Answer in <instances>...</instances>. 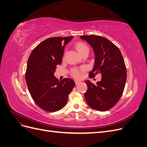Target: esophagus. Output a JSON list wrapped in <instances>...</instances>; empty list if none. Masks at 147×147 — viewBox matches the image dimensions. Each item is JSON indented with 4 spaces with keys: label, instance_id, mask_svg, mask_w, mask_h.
I'll return each mask as SVG.
<instances>
[{
    "label": "esophagus",
    "instance_id": "34e87169",
    "mask_svg": "<svg viewBox=\"0 0 147 147\" xmlns=\"http://www.w3.org/2000/svg\"><path fill=\"white\" fill-rule=\"evenodd\" d=\"M75 84H78L80 83V82H78V81H75Z\"/></svg>",
    "mask_w": 147,
    "mask_h": 147
}]
</instances>
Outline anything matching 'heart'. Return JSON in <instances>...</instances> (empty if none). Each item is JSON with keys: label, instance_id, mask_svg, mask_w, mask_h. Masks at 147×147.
I'll use <instances>...</instances> for the list:
<instances>
[{"label": "heart", "instance_id": "b5f03b06", "mask_svg": "<svg viewBox=\"0 0 147 147\" xmlns=\"http://www.w3.org/2000/svg\"><path fill=\"white\" fill-rule=\"evenodd\" d=\"M75 47H76L77 51L79 52V53L81 55H82V54L84 52L89 50L88 46L86 43L82 42H79L77 43L76 45H75ZM84 70H85L84 67L74 68V69H72V72H71V74H72V76L75 78L77 79L81 78L82 77V73L84 72Z\"/></svg>", "mask_w": 147, "mask_h": 147}]
</instances>
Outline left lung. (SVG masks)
<instances>
[{
    "label": "left lung",
    "instance_id": "1",
    "mask_svg": "<svg viewBox=\"0 0 147 147\" xmlns=\"http://www.w3.org/2000/svg\"><path fill=\"white\" fill-rule=\"evenodd\" d=\"M92 47L95 54L94 67L90 77L100 74L102 78L96 84L85 81L88 90L84 98L91 108L100 112L112 109L121 98L125 86L127 70L118 48L109 40L96 35H81Z\"/></svg>",
    "mask_w": 147,
    "mask_h": 147
}]
</instances>
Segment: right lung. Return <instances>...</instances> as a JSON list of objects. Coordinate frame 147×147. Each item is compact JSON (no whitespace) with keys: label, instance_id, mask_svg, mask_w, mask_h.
I'll use <instances>...</instances> for the list:
<instances>
[{"label":"right lung","instance_id":"right-lung-1","mask_svg":"<svg viewBox=\"0 0 147 147\" xmlns=\"http://www.w3.org/2000/svg\"><path fill=\"white\" fill-rule=\"evenodd\" d=\"M72 38H48L34 49L28 59L25 78L29 91L35 103L47 112L63 109L75 85L72 79L59 81L54 75L56 65L61 64L64 45Z\"/></svg>","mask_w":147,"mask_h":147}]
</instances>
